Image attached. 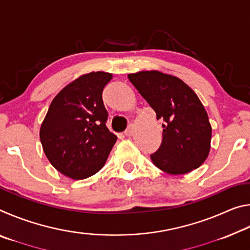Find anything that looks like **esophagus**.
<instances>
[{
    "mask_svg": "<svg viewBox=\"0 0 250 250\" xmlns=\"http://www.w3.org/2000/svg\"><path fill=\"white\" fill-rule=\"evenodd\" d=\"M132 134H133V126L129 125L128 129L125 131V135H126V137H131Z\"/></svg>",
    "mask_w": 250,
    "mask_h": 250,
    "instance_id": "obj_1",
    "label": "esophagus"
}]
</instances>
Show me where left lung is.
Returning <instances> with one entry per match:
<instances>
[{
  "mask_svg": "<svg viewBox=\"0 0 250 250\" xmlns=\"http://www.w3.org/2000/svg\"><path fill=\"white\" fill-rule=\"evenodd\" d=\"M130 83L163 120V137L151 154L156 167L168 174H185L206 160L210 149L208 116L188 84L174 76L156 70L129 74Z\"/></svg>",
  "mask_w": 250,
  "mask_h": 250,
  "instance_id": "1",
  "label": "left lung"
}]
</instances>
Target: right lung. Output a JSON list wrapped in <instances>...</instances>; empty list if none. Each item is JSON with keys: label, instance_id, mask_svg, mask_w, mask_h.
<instances>
[{"label": "right lung", "instance_id": "1", "mask_svg": "<svg viewBox=\"0 0 250 250\" xmlns=\"http://www.w3.org/2000/svg\"><path fill=\"white\" fill-rule=\"evenodd\" d=\"M112 78L104 71L80 76L53 99L40 138L52 166L74 180L87 179L104 166L117 135L105 125L103 90Z\"/></svg>", "mask_w": 250, "mask_h": 250}]
</instances>
